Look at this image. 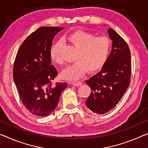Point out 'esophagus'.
I'll return each mask as SVG.
<instances>
[{
    "label": "esophagus",
    "mask_w": 148,
    "mask_h": 148,
    "mask_svg": "<svg viewBox=\"0 0 148 148\" xmlns=\"http://www.w3.org/2000/svg\"><path fill=\"white\" fill-rule=\"evenodd\" d=\"M71 84L73 85L76 86V87H78V86H80L82 85V83L81 81H74V82H71Z\"/></svg>",
    "instance_id": "esophagus-1"
}]
</instances>
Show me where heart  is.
Masks as SVG:
<instances>
[{"label":"heart","mask_w":148,"mask_h":148,"mask_svg":"<svg viewBox=\"0 0 148 148\" xmlns=\"http://www.w3.org/2000/svg\"><path fill=\"white\" fill-rule=\"evenodd\" d=\"M67 40L77 49L73 64L61 73V76L67 79H78L87 71L93 73L102 69L106 64L111 51V42L106 37H97L87 32L77 30L67 36ZM52 61L62 65L60 44H54L50 49Z\"/></svg>","instance_id":"1"}]
</instances>
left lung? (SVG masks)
Listing matches in <instances>:
<instances>
[{"mask_svg": "<svg viewBox=\"0 0 148 148\" xmlns=\"http://www.w3.org/2000/svg\"><path fill=\"white\" fill-rule=\"evenodd\" d=\"M112 40V50L102 70L86 81L91 92L86 101L87 108L104 114L116 106L130 83L131 56L127 43L112 28L108 30Z\"/></svg>", "mask_w": 148, "mask_h": 148, "instance_id": "8db88e82", "label": "left lung"}]
</instances>
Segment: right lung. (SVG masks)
<instances>
[{"mask_svg": "<svg viewBox=\"0 0 148 148\" xmlns=\"http://www.w3.org/2000/svg\"><path fill=\"white\" fill-rule=\"evenodd\" d=\"M64 28L40 27L26 38L16 56L13 78L22 104L29 112L46 116L58 106L67 83H52L58 71L51 65L52 40Z\"/></svg>", "mask_w": 148, "mask_h": 148, "instance_id": "right-lung-1", "label": "right lung"}]
</instances>
